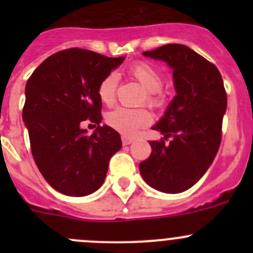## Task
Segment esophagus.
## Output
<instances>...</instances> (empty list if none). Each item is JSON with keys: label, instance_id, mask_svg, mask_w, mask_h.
I'll return each instance as SVG.
<instances>
[{"label": "esophagus", "instance_id": "obj_1", "mask_svg": "<svg viewBox=\"0 0 253 253\" xmlns=\"http://www.w3.org/2000/svg\"><path fill=\"white\" fill-rule=\"evenodd\" d=\"M121 139H122V144H124V145H128V144H131L132 142H133V139L129 138V137H126V136H122Z\"/></svg>", "mask_w": 253, "mask_h": 253}]
</instances>
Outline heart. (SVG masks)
Wrapping results in <instances>:
<instances>
[{
    "instance_id": "1",
    "label": "heart",
    "mask_w": 253,
    "mask_h": 253,
    "mask_svg": "<svg viewBox=\"0 0 253 253\" xmlns=\"http://www.w3.org/2000/svg\"><path fill=\"white\" fill-rule=\"evenodd\" d=\"M127 72L145 89L144 101L153 109H160L167 104L168 96L163 90V75L157 67L145 61H136L128 66ZM119 86V76L110 72L98 84L96 94L105 105L114 104ZM153 116L147 109L116 108L106 115V124L125 136H134L138 129L152 124Z\"/></svg>"
}]
</instances>
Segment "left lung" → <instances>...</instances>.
I'll return each mask as SVG.
<instances>
[{"instance_id": "1", "label": "left lung", "mask_w": 253, "mask_h": 253, "mask_svg": "<svg viewBox=\"0 0 253 253\" xmlns=\"http://www.w3.org/2000/svg\"><path fill=\"white\" fill-rule=\"evenodd\" d=\"M143 55L165 61L174 70L177 95L153 127L164 137L149 142L152 153L139 171L155 190L180 193L206 174L220 147L228 104L223 78L215 65L185 45L168 44Z\"/></svg>"}]
</instances>
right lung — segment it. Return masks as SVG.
<instances>
[{
	"instance_id": "obj_1",
	"label": "right lung",
	"mask_w": 253,
	"mask_h": 253,
	"mask_svg": "<svg viewBox=\"0 0 253 253\" xmlns=\"http://www.w3.org/2000/svg\"><path fill=\"white\" fill-rule=\"evenodd\" d=\"M124 58L66 48L48 56L28 79L23 120L33 158L48 185L63 195L95 192L111 157L121 149L120 134L100 126L103 105L96 89ZM86 119L98 125L90 136L81 129Z\"/></svg>"
}]
</instances>
